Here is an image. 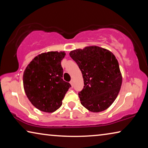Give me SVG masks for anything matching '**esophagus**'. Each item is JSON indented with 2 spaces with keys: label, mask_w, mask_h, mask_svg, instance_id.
<instances>
[{
  "label": "esophagus",
  "mask_w": 148,
  "mask_h": 148,
  "mask_svg": "<svg viewBox=\"0 0 148 148\" xmlns=\"http://www.w3.org/2000/svg\"><path fill=\"white\" fill-rule=\"evenodd\" d=\"M70 84H71V86H72V85H73V80H71V82H70Z\"/></svg>",
  "instance_id": "obj_1"
}]
</instances>
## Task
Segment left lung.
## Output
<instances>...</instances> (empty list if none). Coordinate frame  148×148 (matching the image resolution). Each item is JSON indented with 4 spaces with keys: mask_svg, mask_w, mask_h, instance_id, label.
I'll return each instance as SVG.
<instances>
[{
    "mask_svg": "<svg viewBox=\"0 0 148 148\" xmlns=\"http://www.w3.org/2000/svg\"><path fill=\"white\" fill-rule=\"evenodd\" d=\"M82 73L84 86L78 95L81 104L90 112H100L111 106L122 84V74L114 55L97 46L70 52Z\"/></svg>",
    "mask_w": 148,
    "mask_h": 148,
    "instance_id": "obj_1",
    "label": "left lung"
}]
</instances>
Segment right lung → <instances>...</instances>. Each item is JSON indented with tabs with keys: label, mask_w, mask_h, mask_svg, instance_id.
I'll list each match as a JSON object with an SVG mask.
<instances>
[{
	"label": "right lung",
	"mask_w": 148,
	"mask_h": 148,
	"mask_svg": "<svg viewBox=\"0 0 148 148\" xmlns=\"http://www.w3.org/2000/svg\"><path fill=\"white\" fill-rule=\"evenodd\" d=\"M64 51H48L38 55L23 72L25 92L31 104L42 112L52 113L59 108L71 87L62 79L61 61Z\"/></svg>",
	"instance_id": "1"
}]
</instances>
